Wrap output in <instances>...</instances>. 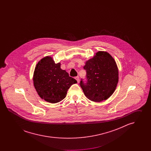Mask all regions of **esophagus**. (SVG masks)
I'll return each instance as SVG.
<instances>
[{
	"label": "esophagus",
	"mask_w": 151,
	"mask_h": 151,
	"mask_svg": "<svg viewBox=\"0 0 151 151\" xmlns=\"http://www.w3.org/2000/svg\"><path fill=\"white\" fill-rule=\"evenodd\" d=\"M75 79L77 80L78 83H79V76H76V77H75Z\"/></svg>",
	"instance_id": "34e87169"
}]
</instances>
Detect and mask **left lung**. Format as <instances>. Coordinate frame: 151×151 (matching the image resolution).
<instances>
[{
  "label": "left lung",
  "instance_id": "left-lung-1",
  "mask_svg": "<svg viewBox=\"0 0 151 151\" xmlns=\"http://www.w3.org/2000/svg\"><path fill=\"white\" fill-rule=\"evenodd\" d=\"M86 83L80 85L86 97L94 102L109 99L114 92L118 82V69L115 60L106 51H98L86 62Z\"/></svg>",
  "mask_w": 151,
  "mask_h": 151
}]
</instances>
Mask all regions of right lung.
I'll use <instances>...</instances> for the list:
<instances>
[{
  "label": "right lung",
  "instance_id": "right-lung-1",
  "mask_svg": "<svg viewBox=\"0 0 151 151\" xmlns=\"http://www.w3.org/2000/svg\"><path fill=\"white\" fill-rule=\"evenodd\" d=\"M33 79L40 97L52 104L63 100L70 86L77 83L75 79L60 68V63H55L49 56L43 58L38 62Z\"/></svg>",
  "mask_w": 151,
  "mask_h": 151
}]
</instances>
